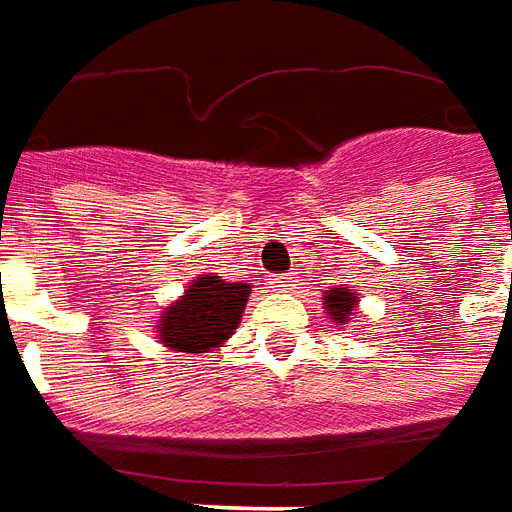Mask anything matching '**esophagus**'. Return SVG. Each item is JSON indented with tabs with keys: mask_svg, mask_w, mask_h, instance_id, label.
<instances>
[{
	"mask_svg": "<svg viewBox=\"0 0 512 512\" xmlns=\"http://www.w3.org/2000/svg\"><path fill=\"white\" fill-rule=\"evenodd\" d=\"M267 283H270V289H275V292L289 289V286H294V272H272Z\"/></svg>",
	"mask_w": 512,
	"mask_h": 512,
	"instance_id": "obj_1",
	"label": "esophagus"
}]
</instances>
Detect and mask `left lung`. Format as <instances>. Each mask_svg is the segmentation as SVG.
<instances>
[{"label":"left lung","instance_id":"obj_1","mask_svg":"<svg viewBox=\"0 0 512 512\" xmlns=\"http://www.w3.org/2000/svg\"><path fill=\"white\" fill-rule=\"evenodd\" d=\"M357 305V297H354L352 289H330L324 294V308L330 311L335 322H349V313Z\"/></svg>","mask_w":512,"mask_h":512}]
</instances>
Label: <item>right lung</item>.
I'll return each mask as SVG.
<instances>
[{
    "label": "right lung",
    "instance_id": "add662e5",
    "mask_svg": "<svg viewBox=\"0 0 512 512\" xmlns=\"http://www.w3.org/2000/svg\"><path fill=\"white\" fill-rule=\"evenodd\" d=\"M248 294V283H226L218 275L196 278L185 297L160 316V338L177 352L215 349L237 330Z\"/></svg>",
    "mask_w": 512,
    "mask_h": 512
}]
</instances>
